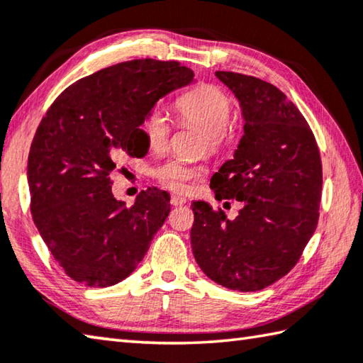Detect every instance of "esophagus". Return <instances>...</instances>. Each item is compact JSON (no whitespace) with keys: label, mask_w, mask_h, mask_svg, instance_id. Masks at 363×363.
<instances>
[{"label":"esophagus","mask_w":363,"mask_h":363,"mask_svg":"<svg viewBox=\"0 0 363 363\" xmlns=\"http://www.w3.org/2000/svg\"><path fill=\"white\" fill-rule=\"evenodd\" d=\"M169 203H172V206H182V204H186V198L173 195L172 200H169Z\"/></svg>","instance_id":"obj_1"}]
</instances>
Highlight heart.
I'll use <instances>...</instances> for the list:
<instances>
[{"label": "heart", "mask_w": 363, "mask_h": 363, "mask_svg": "<svg viewBox=\"0 0 363 363\" xmlns=\"http://www.w3.org/2000/svg\"><path fill=\"white\" fill-rule=\"evenodd\" d=\"M176 110L182 124L194 125L204 133L206 151L209 154H217L225 146L233 118V101L223 89L216 84H200L177 99ZM141 132L152 151L160 152L168 146L169 123L160 110L146 113ZM154 174L165 187L186 191L190 181L200 179L204 174V168L181 159H172L155 168Z\"/></svg>", "instance_id": "1"}]
</instances>
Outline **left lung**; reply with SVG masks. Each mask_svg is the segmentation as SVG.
I'll list each match as a JSON object with an SVG mask.
<instances>
[{"label":"left lung","instance_id":"1","mask_svg":"<svg viewBox=\"0 0 363 363\" xmlns=\"http://www.w3.org/2000/svg\"><path fill=\"white\" fill-rule=\"evenodd\" d=\"M240 104L244 135L212 176L216 200L242 203L226 218L194 201L191 252L201 271L228 289L259 291L296 266L319 218L323 165L315 135L297 106L257 77L217 70Z\"/></svg>","mask_w":363,"mask_h":363}]
</instances>
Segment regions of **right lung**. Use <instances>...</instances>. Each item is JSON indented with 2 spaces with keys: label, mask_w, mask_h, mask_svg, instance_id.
<instances>
[{
  "label": "right lung",
  "mask_w": 363,
  "mask_h": 363,
  "mask_svg": "<svg viewBox=\"0 0 363 363\" xmlns=\"http://www.w3.org/2000/svg\"><path fill=\"white\" fill-rule=\"evenodd\" d=\"M191 82L194 72L177 61L119 62L70 84L42 118L28 155L31 214L72 280L116 285L143 259L169 196L149 189L127 208L113 196L110 174L124 154L141 155L146 113Z\"/></svg>",
  "instance_id": "obj_1"
}]
</instances>
